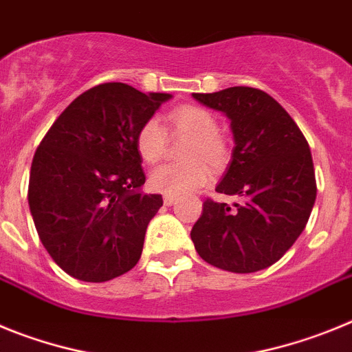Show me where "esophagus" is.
<instances>
[{
	"mask_svg": "<svg viewBox=\"0 0 352 352\" xmlns=\"http://www.w3.org/2000/svg\"><path fill=\"white\" fill-rule=\"evenodd\" d=\"M174 203H176V197H174V195H164V204H166V206H173Z\"/></svg>",
	"mask_w": 352,
	"mask_h": 352,
	"instance_id": "34e87169",
	"label": "esophagus"
}]
</instances>
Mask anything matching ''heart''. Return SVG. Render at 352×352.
Wrapping results in <instances>:
<instances>
[{"label": "heart", "instance_id": "1", "mask_svg": "<svg viewBox=\"0 0 352 352\" xmlns=\"http://www.w3.org/2000/svg\"><path fill=\"white\" fill-rule=\"evenodd\" d=\"M170 126L182 135L192 138L186 148L185 164H162L148 176V185L166 195H183L197 190L210 179V167L219 169L227 162V144L219 135V121L210 111L195 105H183L169 114ZM135 148L141 158L155 164L166 151V130L157 118H149L135 135Z\"/></svg>", "mask_w": 352, "mask_h": 352}]
</instances>
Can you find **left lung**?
<instances>
[{
    "instance_id": "left-lung-1",
    "label": "left lung",
    "mask_w": 352,
    "mask_h": 352,
    "mask_svg": "<svg viewBox=\"0 0 352 352\" xmlns=\"http://www.w3.org/2000/svg\"><path fill=\"white\" fill-rule=\"evenodd\" d=\"M231 121L234 149L214 190L241 203L204 201L190 238L206 263L254 273L280 259L303 232L316 203V173L301 130L275 98L247 86L192 93Z\"/></svg>"
}]
</instances>
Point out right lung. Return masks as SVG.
Returning a JSON list of instances; mask_svg holds the SVG:
<instances>
[{
	"instance_id": "1",
	"label": "right lung",
	"mask_w": 352,
	"mask_h": 352,
	"mask_svg": "<svg viewBox=\"0 0 352 352\" xmlns=\"http://www.w3.org/2000/svg\"><path fill=\"white\" fill-rule=\"evenodd\" d=\"M169 93L123 82L84 91L52 123L33 157L28 203L54 263L82 282L130 272L162 195L146 194L135 135Z\"/></svg>"
}]
</instances>
